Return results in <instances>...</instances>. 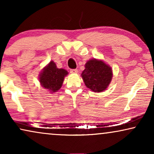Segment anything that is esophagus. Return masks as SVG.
I'll return each instance as SVG.
<instances>
[{"label":"esophagus","instance_id":"esophagus-1","mask_svg":"<svg viewBox=\"0 0 154 154\" xmlns=\"http://www.w3.org/2000/svg\"><path fill=\"white\" fill-rule=\"evenodd\" d=\"M70 72H71V73H73V74H74V73H78V70H77V69H71Z\"/></svg>","mask_w":154,"mask_h":154}]
</instances>
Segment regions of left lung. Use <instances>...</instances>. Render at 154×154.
Instances as JSON below:
<instances>
[{
	"label": "left lung",
	"mask_w": 154,
	"mask_h": 154,
	"mask_svg": "<svg viewBox=\"0 0 154 154\" xmlns=\"http://www.w3.org/2000/svg\"><path fill=\"white\" fill-rule=\"evenodd\" d=\"M81 75L86 87L91 91L102 92L108 88L112 80L113 71L103 60L92 59L85 63Z\"/></svg>",
	"instance_id": "8db88e82"
}]
</instances>
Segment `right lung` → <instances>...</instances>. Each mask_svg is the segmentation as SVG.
Segmentation results:
<instances>
[{"mask_svg": "<svg viewBox=\"0 0 154 154\" xmlns=\"http://www.w3.org/2000/svg\"><path fill=\"white\" fill-rule=\"evenodd\" d=\"M69 74L64 69H59L53 61H50L39 73L40 84L50 93L57 92L62 88L65 76Z\"/></svg>", "mask_w": 154, "mask_h": 154, "instance_id": "obj_1", "label": "right lung"}]
</instances>
